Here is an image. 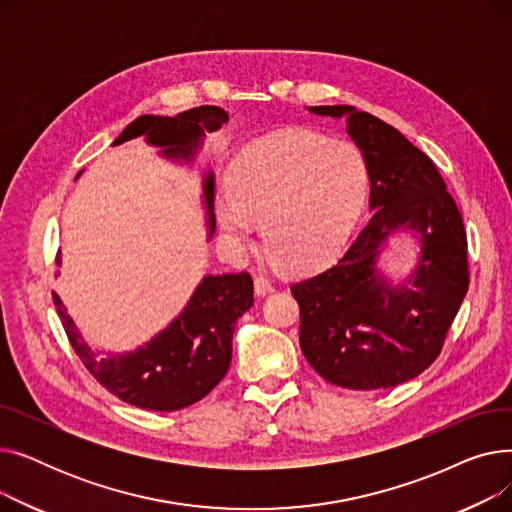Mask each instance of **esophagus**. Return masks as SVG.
<instances>
[{
    "instance_id": "obj_1",
    "label": "esophagus",
    "mask_w": 512,
    "mask_h": 512,
    "mask_svg": "<svg viewBox=\"0 0 512 512\" xmlns=\"http://www.w3.org/2000/svg\"><path fill=\"white\" fill-rule=\"evenodd\" d=\"M253 284H255V294H259V297H263V294H267V292L272 290V284H270V280H267L265 276H255Z\"/></svg>"
}]
</instances>
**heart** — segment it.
Instances as JSON below:
<instances>
[{
	"label": "heart",
	"mask_w": 512,
	"mask_h": 512,
	"mask_svg": "<svg viewBox=\"0 0 512 512\" xmlns=\"http://www.w3.org/2000/svg\"><path fill=\"white\" fill-rule=\"evenodd\" d=\"M218 226L232 249L263 247L286 272L328 261L351 234L367 197V166L348 143L286 130L242 151L226 176Z\"/></svg>",
	"instance_id": "obj_1"
}]
</instances>
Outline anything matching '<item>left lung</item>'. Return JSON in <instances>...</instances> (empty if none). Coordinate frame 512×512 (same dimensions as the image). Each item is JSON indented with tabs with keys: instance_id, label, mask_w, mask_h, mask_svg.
Segmentation results:
<instances>
[{
	"instance_id": "8db88e82",
	"label": "left lung",
	"mask_w": 512,
	"mask_h": 512,
	"mask_svg": "<svg viewBox=\"0 0 512 512\" xmlns=\"http://www.w3.org/2000/svg\"><path fill=\"white\" fill-rule=\"evenodd\" d=\"M346 118L369 174L371 220L328 270L290 286L301 307V351L340 388L405 384L432 365L469 288L467 232L434 161L402 134L353 105H315ZM396 229L420 236L422 255L407 281L378 270Z\"/></svg>"
}]
</instances>
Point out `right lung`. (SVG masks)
<instances>
[{
  "label": "right lung",
  "instance_id": "add662e5",
  "mask_svg": "<svg viewBox=\"0 0 512 512\" xmlns=\"http://www.w3.org/2000/svg\"><path fill=\"white\" fill-rule=\"evenodd\" d=\"M228 122L222 107L201 105L174 118L145 114L130 122L114 145L145 137L161 147L168 159L191 161L205 130H218ZM215 182L209 172L203 180L209 236L215 230ZM58 265L62 263L58 253ZM53 303L78 359L110 394L139 409L178 411L207 396L222 382L232 361V334L236 319L253 307V280L247 272L205 276L191 301L172 324L130 353L99 357L68 315L62 299Z\"/></svg>",
  "mask_w": 512,
  "mask_h": 512
}]
</instances>
